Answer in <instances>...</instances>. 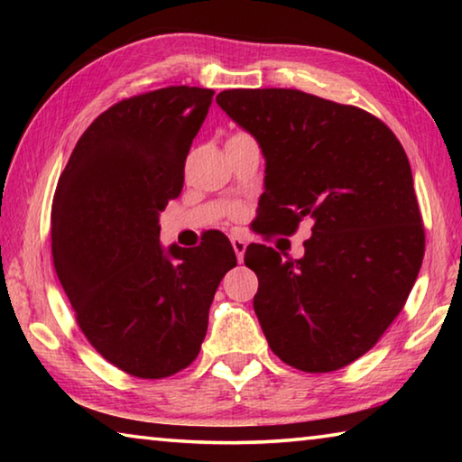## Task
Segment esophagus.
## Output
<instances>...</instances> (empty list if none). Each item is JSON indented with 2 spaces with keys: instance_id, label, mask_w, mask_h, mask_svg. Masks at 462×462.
<instances>
[{
  "instance_id": "1",
  "label": "esophagus",
  "mask_w": 462,
  "mask_h": 462,
  "mask_svg": "<svg viewBox=\"0 0 462 462\" xmlns=\"http://www.w3.org/2000/svg\"><path fill=\"white\" fill-rule=\"evenodd\" d=\"M230 242H232V248H234V253H236V259H238V263H242L245 261V253H246V240L242 238V236H232L230 238Z\"/></svg>"
}]
</instances>
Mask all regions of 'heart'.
<instances>
[{"label": "heart", "mask_w": 462, "mask_h": 462, "mask_svg": "<svg viewBox=\"0 0 462 462\" xmlns=\"http://www.w3.org/2000/svg\"><path fill=\"white\" fill-rule=\"evenodd\" d=\"M234 214H236V209H234Z\"/></svg>", "instance_id": "obj_1"}]
</instances>
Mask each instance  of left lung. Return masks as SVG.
I'll return each instance as SVG.
<instances>
[{
	"label": "left lung",
	"instance_id": "obj_1",
	"mask_svg": "<svg viewBox=\"0 0 462 462\" xmlns=\"http://www.w3.org/2000/svg\"><path fill=\"white\" fill-rule=\"evenodd\" d=\"M216 101L261 146L271 228L311 222L301 259L246 248L269 346L300 371L342 369L400 314L424 259L403 146L365 109L297 89H228Z\"/></svg>",
	"mask_w": 462,
	"mask_h": 462
}]
</instances>
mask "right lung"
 Listing matches in <instances>:
<instances>
[{
    "label": "right lung",
    "mask_w": 462,
    "mask_h": 462,
    "mask_svg": "<svg viewBox=\"0 0 462 462\" xmlns=\"http://www.w3.org/2000/svg\"><path fill=\"white\" fill-rule=\"evenodd\" d=\"M214 91L165 88L118 101L73 148L52 199V261L93 348L140 379L189 366L236 254L222 232L198 248L161 246V212Z\"/></svg>",
    "instance_id": "obj_1"
}]
</instances>
